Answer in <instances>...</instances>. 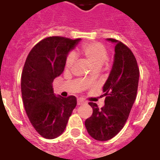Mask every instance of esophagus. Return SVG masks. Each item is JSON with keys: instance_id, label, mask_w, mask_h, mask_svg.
<instances>
[{"instance_id": "1", "label": "esophagus", "mask_w": 160, "mask_h": 160, "mask_svg": "<svg viewBox=\"0 0 160 160\" xmlns=\"http://www.w3.org/2000/svg\"><path fill=\"white\" fill-rule=\"evenodd\" d=\"M85 103L86 102H85L82 99H81V98H78V106L83 105V104H85Z\"/></svg>"}]
</instances>
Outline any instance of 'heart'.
<instances>
[{
    "instance_id": "b5f03b06",
    "label": "heart",
    "mask_w": 160,
    "mask_h": 160,
    "mask_svg": "<svg viewBox=\"0 0 160 160\" xmlns=\"http://www.w3.org/2000/svg\"><path fill=\"white\" fill-rule=\"evenodd\" d=\"M81 53L87 61L91 65L94 70H98L105 63L108 58V53L105 46L98 42L86 44L82 47ZM75 62V58L73 53H70L66 59L65 66L66 69H70ZM91 78H87L86 82H91Z\"/></svg>"
}]
</instances>
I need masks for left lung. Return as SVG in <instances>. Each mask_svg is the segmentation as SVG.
Masks as SVG:
<instances>
[{
  "instance_id": "1",
  "label": "left lung",
  "mask_w": 160,
  "mask_h": 160,
  "mask_svg": "<svg viewBox=\"0 0 160 160\" xmlns=\"http://www.w3.org/2000/svg\"><path fill=\"white\" fill-rule=\"evenodd\" d=\"M107 41L115 44L112 69L102 91L105 105L101 109L89 102L93 114L85 121L89 135L98 141L112 138L123 128L136 98L139 70L135 57L122 42L113 38Z\"/></svg>"
}]
</instances>
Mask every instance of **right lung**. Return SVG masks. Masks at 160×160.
I'll list each match as a JSON object with an SVG mask.
<instances>
[{"mask_svg": "<svg viewBox=\"0 0 160 160\" xmlns=\"http://www.w3.org/2000/svg\"><path fill=\"white\" fill-rule=\"evenodd\" d=\"M63 37H49L35 45L25 60L22 73V94L31 124L49 139L61 135L77 105L75 96H56L53 82L64 70L69 52L80 42Z\"/></svg>", "mask_w": 160, "mask_h": 160, "instance_id": "obj_1", "label": "right lung"}]
</instances>
